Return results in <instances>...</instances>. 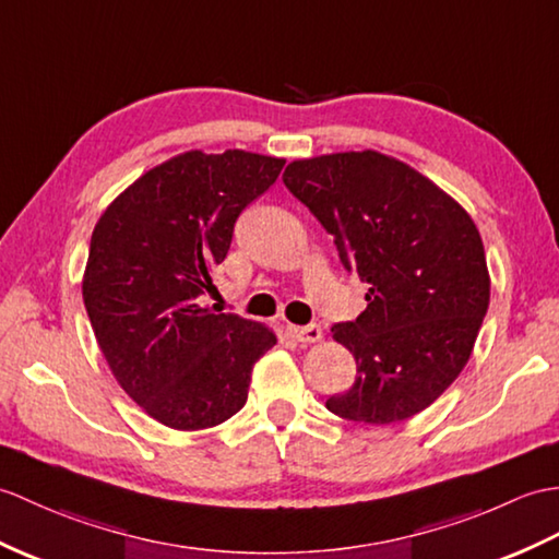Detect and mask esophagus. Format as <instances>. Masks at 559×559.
I'll use <instances>...</instances> for the list:
<instances>
[{
    "label": "esophagus",
    "mask_w": 559,
    "mask_h": 559,
    "mask_svg": "<svg viewBox=\"0 0 559 559\" xmlns=\"http://www.w3.org/2000/svg\"><path fill=\"white\" fill-rule=\"evenodd\" d=\"M288 333H290V338H295L297 343H305V345L319 343L323 335L319 323H309V326H288Z\"/></svg>",
    "instance_id": "34e87169"
}]
</instances>
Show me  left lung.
<instances>
[{"label":"left lung","instance_id":"8db88e82","mask_svg":"<svg viewBox=\"0 0 559 559\" xmlns=\"http://www.w3.org/2000/svg\"><path fill=\"white\" fill-rule=\"evenodd\" d=\"M283 183L369 285L367 309L331 329L355 355L357 379L326 407L371 426L414 417L457 379L488 311L472 216L412 166L371 150L293 162Z\"/></svg>","mask_w":559,"mask_h":559}]
</instances>
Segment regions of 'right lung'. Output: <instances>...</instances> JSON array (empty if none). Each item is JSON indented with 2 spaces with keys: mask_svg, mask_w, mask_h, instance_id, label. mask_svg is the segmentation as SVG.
<instances>
[{
  "mask_svg": "<svg viewBox=\"0 0 559 559\" xmlns=\"http://www.w3.org/2000/svg\"><path fill=\"white\" fill-rule=\"evenodd\" d=\"M285 159L192 150L140 176L90 240L83 302L116 381L152 419L200 431L248 402L254 361L276 345L266 326L214 314V266L245 206Z\"/></svg>",
  "mask_w": 559,
  "mask_h": 559,
  "instance_id": "obj_1",
  "label": "right lung"
}]
</instances>
